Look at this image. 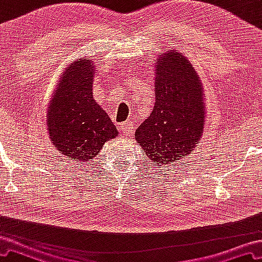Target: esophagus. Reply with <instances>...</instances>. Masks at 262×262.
<instances>
[{"label": "esophagus", "mask_w": 262, "mask_h": 262, "mask_svg": "<svg viewBox=\"0 0 262 262\" xmlns=\"http://www.w3.org/2000/svg\"><path fill=\"white\" fill-rule=\"evenodd\" d=\"M119 128H120L121 132H123V133H126V134L130 135L133 133V129H134V126H133L132 122H123V123L120 124Z\"/></svg>", "instance_id": "esophagus-1"}]
</instances>
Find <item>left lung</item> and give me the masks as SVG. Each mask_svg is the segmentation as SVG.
<instances>
[{
    "label": "left lung",
    "mask_w": 262,
    "mask_h": 262,
    "mask_svg": "<svg viewBox=\"0 0 262 262\" xmlns=\"http://www.w3.org/2000/svg\"><path fill=\"white\" fill-rule=\"evenodd\" d=\"M155 68V104L135 139L150 162L173 166L183 161L204 133V92L196 72L179 52L165 54Z\"/></svg>",
    "instance_id": "obj_1"
}]
</instances>
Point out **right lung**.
Wrapping results in <instances>:
<instances>
[{
	"instance_id": "1",
	"label": "right lung",
	"mask_w": 262,
	"mask_h": 262,
	"mask_svg": "<svg viewBox=\"0 0 262 262\" xmlns=\"http://www.w3.org/2000/svg\"><path fill=\"white\" fill-rule=\"evenodd\" d=\"M94 66L77 60L66 70L50 101L47 127L54 146L68 160L91 161L109 139L115 124L93 97Z\"/></svg>"
}]
</instances>
